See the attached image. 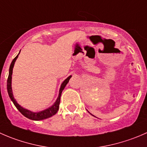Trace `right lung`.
<instances>
[{
  "label": "right lung",
  "instance_id": "add662e5",
  "mask_svg": "<svg viewBox=\"0 0 147 147\" xmlns=\"http://www.w3.org/2000/svg\"><path fill=\"white\" fill-rule=\"evenodd\" d=\"M19 54H20V53H18V55ZM18 55L13 59L11 64H10V69H9V75H8V80H7V90H8V95H9L10 100H11L12 102H13V104H14L15 106L16 107V108L18 109L19 112H20L22 115H24L26 117L28 118V119L38 121V120H42V119H47V118H49V117H51L52 116L55 115V114L57 112V111H58L59 105H60V96H61L62 92H63V90H64L65 86H66V84H67L68 82H69V79H70L72 76L70 75V76L68 77L64 82L62 83L61 87H60V92H59V96L58 97H57L56 102H55V104L53 105V106L49 107L48 109H45V110L41 111V112H30V111L28 110V109H24V108H23L22 107H20V105L17 103V102H16V100L14 99V97H13V92H12L11 80H12V74H13V66H14L15 62H16V59H17L18 57Z\"/></svg>",
  "mask_w": 147,
  "mask_h": 147
}]
</instances>
